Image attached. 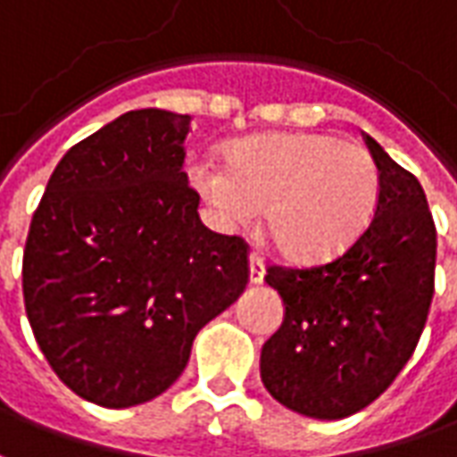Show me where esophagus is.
I'll list each match as a JSON object with an SVG mask.
<instances>
[{"mask_svg": "<svg viewBox=\"0 0 457 457\" xmlns=\"http://www.w3.org/2000/svg\"><path fill=\"white\" fill-rule=\"evenodd\" d=\"M264 279V262L257 252H252L250 254V282L252 284H262Z\"/></svg>", "mask_w": 457, "mask_h": 457, "instance_id": "obj_1", "label": "esophagus"}]
</instances>
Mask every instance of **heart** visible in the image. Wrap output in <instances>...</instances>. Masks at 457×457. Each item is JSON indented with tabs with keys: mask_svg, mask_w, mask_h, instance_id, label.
Wrapping results in <instances>:
<instances>
[{
	"mask_svg": "<svg viewBox=\"0 0 457 457\" xmlns=\"http://www.w3.org/2000/svg\"><path fill=\"white\" fill-rule=\"evenodd\" d=\"M190 180L228 225L267 207V235L292 260L346 247L371 220L381 173L363 145L324 133H264L229 143L225 168L193 162Z\"/></svg>",
	"mask_w": 457,
	"mask_h": 457,
	"instance_id": "1",
	"label": "heart"
}]
</instances>
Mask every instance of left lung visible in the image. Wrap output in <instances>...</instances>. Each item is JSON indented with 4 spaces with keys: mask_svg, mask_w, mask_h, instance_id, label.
Returning a JSON list of instances; mask_svg holds the SVG:
<instances>
[{
    "mask_svg": "<svg viewBox=\"0 0 457 457\" xmlns=\"http://www.w3.org/2000/svg\"><path fill=\"white\" fill-rule=\"evenodd\" d=\"M381 173L373 220L334 260L267 270L284 321L262 346L282 406L339 420L373 403L413 356L436 287V225L416 175L366 136Z\"/></svg>",
    "mask_w": 457,
    "mask_h": 457,
    "instance_id": "8db88e82",
    "label": "left lung"
}]
</instances>
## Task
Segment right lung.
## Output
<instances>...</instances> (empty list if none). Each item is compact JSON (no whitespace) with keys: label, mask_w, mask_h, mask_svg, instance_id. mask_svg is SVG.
Listing matches in <instances>:
<instances>
[{"label":"right lung","mask_w":457,"mask_h":457,"mask_svg":"<svg viewBox=\"0 0 457 457\" xmlns=\"http://www.w3.org/2000/svg\"><path fill=\"white\" fill-rule=\"evenodd\" d=\"M190 116L140 108L63 155L31 218L21 287L41 353L96 406L145 403L250 282L247 242L200 222Z\"/></svg>","instance_id":"add662e5"}]
</instances>
